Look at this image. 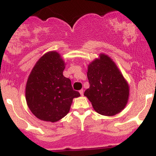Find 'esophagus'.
<instances>
[{
  "instance_id": "obj_1",
  "label": "esophagus",
  "mask_w": 156,
  "mask_h": 156,
  "mask_svg": "<svg viewBox=\"0 0 156 156\" xmlns=\"http://www.w3.org/2000/svg\"><path fill=\"white\" fill-rule=\"evenodd\" d=\"M79 92H80V95L83 96V89H80V90L79 91Z\"/></svg>"
}]
</instances>
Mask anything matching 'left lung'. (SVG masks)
I'll return each instance as SVG.
<instances>
[{
	"label": "left lung",
	"instance_id": "1",
	"mask_svg": "<svg viewBox=\"0 0 156 156\" xmlns=\"http://www.w3.org/2000/svg\"><path fill=\"white\" fill-rule=\"evenodd\" d=\"M89 88L84 92L94 111L101 115L114 116L126 106L129 85L117 64L108 55L101 53L88 65Z\"/></svg>",
	"mask_w": 156,
	"mask_h": 156
}]
</instances>
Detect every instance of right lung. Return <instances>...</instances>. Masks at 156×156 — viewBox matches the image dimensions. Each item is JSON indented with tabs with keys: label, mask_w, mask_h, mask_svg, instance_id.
<instances>
[{
	"label": "right lung",
	"mask_w": 156,
	"mask_h": 156,
	"mask_svg": "<svg viewBox=\"0 0 156 156\" xmlns=\"http://www.w3.org/2000/svg\"><path fill=\"white\" fill-rule=\"evenodd\" d=\"M65 62L56 51L41 57L32 69L26 86V100L32 114L41 120L55 122L69 113L73 98L80 93L63 76Z\"/></svg>",
	"instance_id": "add662e5"
}]
</instances>
